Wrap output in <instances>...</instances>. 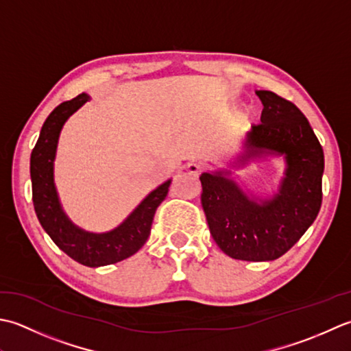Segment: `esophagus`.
I'll use <instances>...</instances> for the list:
<instances>
[{"label":"esophagus","instance_id":"obj_1","mask_svg":"<svg viewBox=\"0 0 351 351\" xmlns=\"http://www.w3.org/2000/svg\"><path fill=\"white\" fill-rule=\"evenodd\" d=\"M186 171L191 176H199L204 171V165L202 162H189L188 165H186Z\"/></svg>","mask_w":351,"mask_h":351}]
</instances>
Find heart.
<instances>
[{
  "instance_id": "1",
  "label": "heart",
  "mask_w": 351,
  "mask_h": 351,
  "mask_svg": "<svg viewBox=\"0 0 351 351\" xmlns=\"http://www.w3.org/2000/svg\"><path fill=\"white\" fill-rule=\"evenodd\" d=\"M242 117H250V109L242 110Z\"/></svg>"
}]
</instances>
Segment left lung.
Returning a JSON list of instances; mask_svg holds the SVG:
<instances>
[{"label":"left lung","instance_id":"1","mask_svg":"<svg viewBox=\"0 0 351 351\" xmlns=\"http://www.w3.org/2000/svg\"><path fill=\"white\" fill-rule=\"evenodd\" d=\"M263 104L259 125L228 163L199 176L202 204L218 247L239 261L265 262L283 256L315 221L323 199V147L295 104L271 90H256ZM267 156H282L285 173L273 196L240 186L232 169Z\"/></svg>","mask_w":351,"mask_h":351}]
</instances>
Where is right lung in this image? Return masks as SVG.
Segmentation results:
<instances>
[{
    "mask_svg": "<svg viewBox=\"0 0 351 351\" xmlns=\"http://www.w3.org/2000/svg\"><path fill=\"white\" fill-rule=\"evenodd\" d=\"M89 99L88 94H80L49 113L32 152L30 176L36 215L49 238L75 262L98 268L121 262L139 252L152 232L156 209L165 199L171 180L149 192L123 223L109 232L94 233L74 224L63 210L57 194L54 160L63 125Z\"/></svg>",
    "mask_w": 351,
    "mask_h": 351,
    "instance_id": "add662e5",
    "label": "right lung"
}]
</instances>
